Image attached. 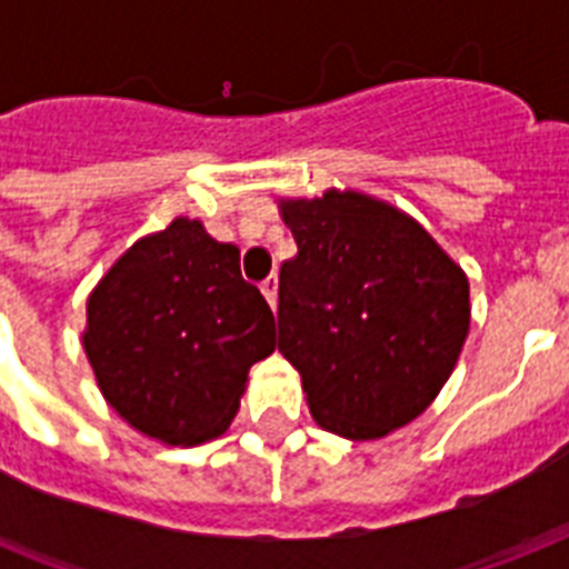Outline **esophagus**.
Wrapping results in <instances>:
<instances>
[{
	"mask_svg": "<svg viewBox=\"0 0 569 569\" xmlns=\"http://www.w3.org/2000/svg\"><path fill=\"white\" fill-rule=\"evenodd\" d=\"M259 289H262V295H266V301L271 303V310H274V307H277V277L274 274L266 277Z\"/></svg>",
	"mask_w": 569,
	"mask_h": 569,
	"instance_id": "1",
	"label": "esophagus"
}]
</instances>
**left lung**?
Returning a JSON list of instances; mask_svg holds the SVG:
<instances>
[{
  "label": "left lung",
  "instance_id": "8db88e82",
  "mask_svg": "<svg viewBox=\"0 0 569 569\" xmlns=\"http://www.w3.org/2000/svg\"><path fill=\"white\" fill-rule=\"evenodd\" d=\"M298 253L280 266L277 348L312 419L378 440L425 413L469 333V280L396 206L328 189L280 200Z\"/></svg>",
  "mask_w": 569,
  "mask_h": 569
}]
</instances>
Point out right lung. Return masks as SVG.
<instances>
[{"label":"right lung","instance_id":"add662e5","mask_svg":"<svg viewBox=\"0 0 569 569\" xmlns=\"http://www.w3.org/2000/svg\"><path fill=\"white\" fill-rule=\"evenodd\" d=\"M82 346L120 419L168 446H197L230 428L250 366L274 351V316L241 277L236 244L173 218L97 283Z\"/></svg>","mask_w":569,"mask_h":569}]
</instances>
